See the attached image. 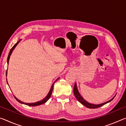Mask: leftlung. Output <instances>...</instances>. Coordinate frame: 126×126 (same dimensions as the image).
Wrapping results in <instances>:
<instances>
[{"label": "left lung", "mask_w": 126, "mask_h": 126, "mask_svg": "<svg viewBox=\"0 0 126 126\" xmlns=\"http://www.w3.org/2000/svg\"><path fill=\"white\" fill-rule=\"evenodd\" d=\"M73 93H74V95H75V97H76L78 101L80 102V103H82L83 105L85 106L86 107H87V108H99V107H100L103 106V105H104V104H106V103H108V102H110V101H112L114 97L116 96V95H115L110 100V101L104 102V103H101V104H95L90 103H89V102H87L86 100H84L83 99V98L82 97V95L80 94V93H79V91L78 90L77 87L76 83H75V84H74V86Z\"/></svg>", "instance_id": "1"}]
</instances>
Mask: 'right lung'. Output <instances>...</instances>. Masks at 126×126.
<instances>
[{
	"instance_id": "right-lung-1",
	"label": "right lung",
	"mask_w": 126,
	"mask_h": 126,
	"mask_svg": "<svg viewBox=\"0 0 126 126\" xmlns=\"http://www.w3.org/2000/svg\"><path fill=\"white\" fill-rule=\"evenodd\" d=\"M22 39H20L19 41L16 43L15 44V45L11 49H10V52L9 53V54H8V58H7V63H8H8H9V59H10V55H11L12 53L13 52V50L14 49V48H16V47L18 45V44L20 42V40ZM8 70V69H7ZM7 72H6V76H7ZM59 78H57L56 80H55V82L53 83V84L52 85V86H51V88L50 89V91L49 92L48 94L47 95V96L44 98L42 100H41V101H38L37 102H35V103H24V102H23L22 101H20V100H19L18 98H17L16 97L14 96V98H15L16 99V100L17 101H18V102H19V103H22V104H25V105H27V106H39V105H41V104H43V103H45L46 102L48 101V100L50 98V97H51V95H52V91H53V87H54V84L55 83V82H56L57 80H58L59 79ZM7 83L8 84V81H7Z\"/></svg>"
}]
</instances>
